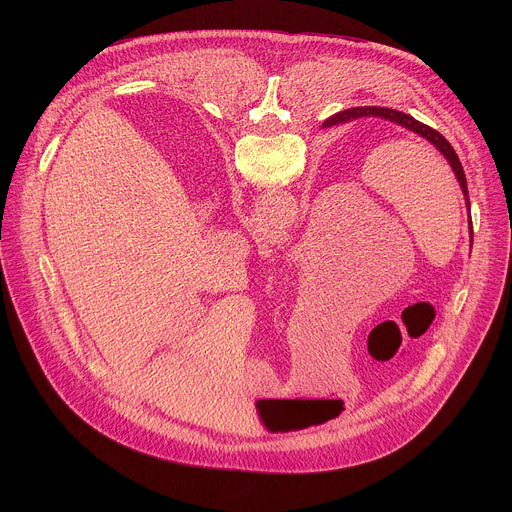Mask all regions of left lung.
Returning <instances> with one entry per match:
<instances>
[{
	"label": "left lung",
	"instance_id": "left-lung-1",
	"mask_svg": "<svg viewBox=\"0 0 512 512\" xmlns=\"http://www.w3.org/2000/svg\"><path fill=\"white\" fill-rule=\"evenodd\" d=\"M360 117H383L387 121H393L421 137H425L431 145H435V150H440L444 154V158L450 162L458 182H460V188L464 192V198H466V206L470 210V198H468V184H466V174H464V168L460 164V158L458 154L454 152V148L450 145V141L440 133L431 129L429 125L417 121L415 117L403 113V111H395V109H387V107H352V109H346V111H340L336 115H332L330 119L324 121L322 127H330V125H338V123H346V121H354V119H360ZM470 235H472V221H470Z\"/></svg>",
	"mask_w": 512,
	"mask_h": 512
}]
</instances>
